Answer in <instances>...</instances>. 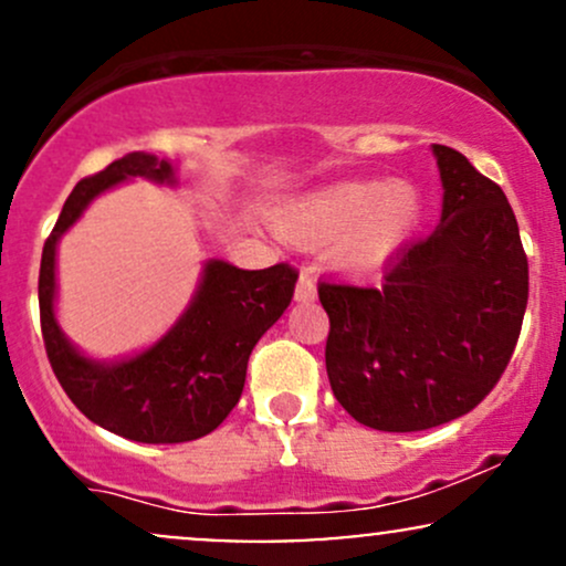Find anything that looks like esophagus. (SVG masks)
I'll list each match as a JSON object with an SVG mask.
<instances>
[{"mask_svg": "<svg viewBox=\"0 0 566 566\" xmlns=\"http://www.w3.org/2000/svg\"><path fill=\"white\" fill-rule=\"evenodd\" d=\"M316 297V282L311 276L308 269L301 271V279H297V287H295V301L297 303H308Z\"/></svg>", "mask_w": 566, "mask_h": 566, "instance_id": "esophagus-1", "label": "esophagus"}]
</instances>
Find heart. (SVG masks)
Returning <instances> with one entry per match:
<instances>
[{
    "mask_svg": "<svg viewBox=\"0 0 566 566\" xmlns=\"http://www.w3.org/2000/svg\"><path fill=\"white\" fill-rule=\"evenodd\" d=\"M418 218L415 186L365 178L343 180L292 205L282 216V231L301 244L337 239V265L350 276H369L394 261Z\"/></svg>",
    "mask_w": 566,
    "mask_h": 566,
    "instance_id": "heart-1",
    "label": "heart"
}]
</instances>
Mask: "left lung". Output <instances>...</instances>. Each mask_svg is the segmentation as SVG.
<instances>
[{
    "instance_id": "1",
    "label": "left lung",
    "mask_w": 566,
    "mask_h": 566,
    "mask_svg": "<svg viewBox=\"0 0 566 566\" xmlns=\"http://www.w3.org/2000/svg\"><path fill=\"white\" fill-rule=\"evenodd\" d=\"M444 201L431 237L386 263L378 287L319 284L329 386L361 426L409 433L471 412L509 367L530 295L503 188L433 143Z\"/></svg>"
}]
</instances>
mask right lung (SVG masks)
Here are the masks:
<instances>
[{"label": "right lung", "mask_w": 566, "mask_h": 566, "mask_svg": "<svg viewBox=\"0 0 566 566\" xmlns=\"http://www.w3.org/2000/svg\"><path fill=\"white\" fill-rule=\"evenodd\" d=\"M127 178L175 184V170L154 154L133 151L74 186L42 250V337L57 382L84 418L143 444H180L216 431L237 407L252 348L290 305L297 271L287 263L244 271L207 261L197 295L170 333L129 359L112 365L87 359L55 322L57 239L97 193Z\"/></svg>", "instance_id": "add662e5"}]
</instances>
